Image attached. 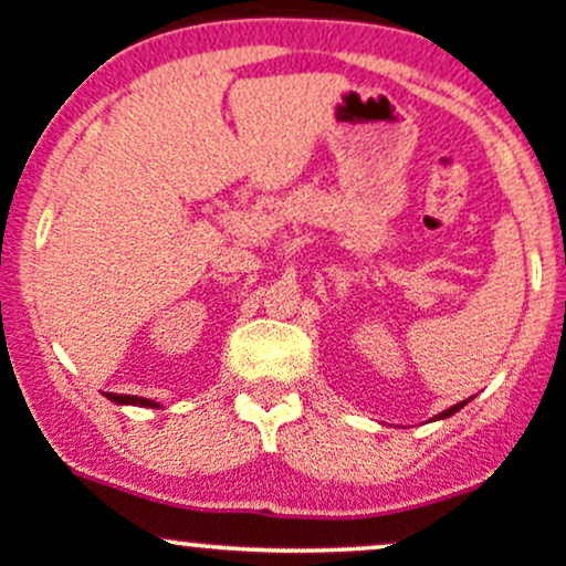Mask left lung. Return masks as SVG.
<instances>
[{"label":"left lung","mask_w":566,"mask_h":566,"mask_svg":"<svg viewBox=\"0 0 566 566\" xmlns=\"http://www.w3.org/2000/svg\"><path fill=\"white\" fill-rule=\"evenodd\" d=\"M462 406H464V402H457V406H451V408H449V411H443V413H440V419H446V416L457 413V411H459V408H462Z\"/></svg>","instance_id":"left-lung-1"}]
</instances>
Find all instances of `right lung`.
<instances>
[{
  "mask_svg": "<svg viewBox=\"0 0 566 566\" xmlns=\"http://www.w3.org/2000/svg\"><path fill=\"white\" fill-rule=\"evenodd\" d=\"M109 400L117 402V406H145V408H160L155 400H147V397H136V395H112Z\"/></svg>",
  "mask_w": 566,
  "mask_h": 566,
  "instance_id": "add662e5",
  "label": "right lung"
}]
</instances>
